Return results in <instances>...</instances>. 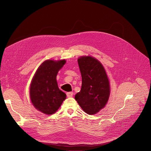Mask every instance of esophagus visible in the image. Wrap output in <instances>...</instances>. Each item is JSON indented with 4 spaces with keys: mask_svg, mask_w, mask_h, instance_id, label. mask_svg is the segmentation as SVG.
<instances>
[{
    "mask_svg": "<svg viewBox=\"0 0 151 151\" xmlns=\"http://www.w3.org/2000/svg\"><path fill=\"white\" fill-rule=\"evenodd\" d=\"M67 96L68 98L73 97V92H68V93H67Z\"/></svg>",
    "mask_w": 151,
    "mask_h": 151,
    "instance_id": "1",
    "label": "esophagus"
}]
</instances>
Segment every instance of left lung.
Listing matches in <instances>:
<instances>
[{"instance_id": "1", "label": "left lung", "mask_w": 151, "mask_h": 151, "mask_svg": "<svg viewBox=\"0 0 151 151\" xmlns=\"http://www.w3.org/2000/svg\"><path fill=\"white\" fill-rule=\"evenodd\" d=\"M77 61L82 84L75 99L85 112L93 115L104 108L109 99V81L104 66L96 58L84 56Z\"/></svg>"}]
</instances>
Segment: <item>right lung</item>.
I'll list each match as a JSON object with an SVG mask.
<instances>
[{"label": "right lung", "mask_w": 151, "mask_h": 151, "mask_svg": "<svg viewBox=\"0 0 151 151\" xmlns=\"http://www.w3.org/2000/svg\"><path fill=\"white\" fill-rule=\"evenodd\" d=\"M66 63L65 59L44 61L37 70L30 84L29 96L33 106L47 115L54 114L66 99L56 81L58 71Z\"/></svg>", "instance_id": "obj_1"}]
</instances>
